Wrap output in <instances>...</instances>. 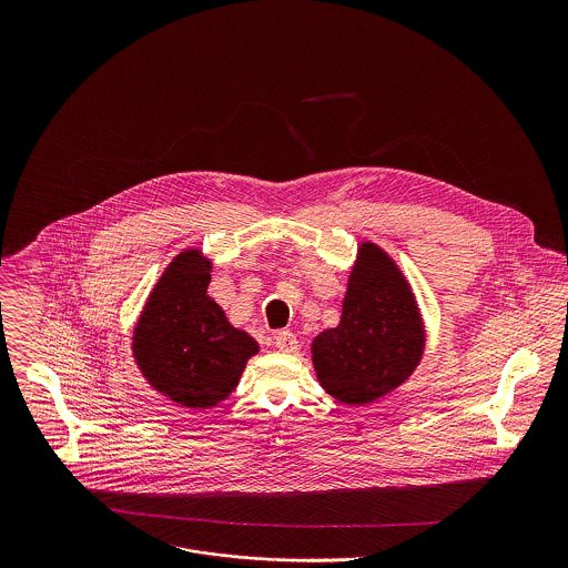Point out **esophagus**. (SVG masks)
Masks as SVG:
<instances>
[{
  "instance_id": "1",
  "label": "esophagus",
  "mask_w": 568,
  "mask_h": 568,
  "mask_svg": "<svg viewBox=\"0 0 568 568\" xmlns=\"http://www.w3.org/2000/svg\"><path fill=\"white\" fill-rule=\"evenodd\" d=\"M275 347L280 352H295L300 347V341H297V336L291 329H282L275 336Z\"/></svg>"
}]
</instances>
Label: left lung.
I'll return each mask as SVG.
<instances>
[{
	"label": "left lung",
	"instance_id": "8db88e82",
	"mask_svg": "<svg viewBox=\"0 0 568 568\" xmlns=\"http://www.w3.org/2000/svg\"><path fill=\"white\" fill-rule=\"evenodd\" d=\"M426 329L415 293L396 260L358 244L341 322L313 338V367L325 394L365 406L398 389L424 356Z\"/></svg>",
	"mask_w": 568,
	"mask_h": 568
}]
</instances>
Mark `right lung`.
<instances>
[{"label":"right lung","instance_id":"obj_1","mask_svg":"<svg viewBox=\"0 0 568 568\" xmlns=\"http://www.w3.org/2000/svg\"><path fill=\"white\" fill-rule=\"evenodd\" d=\"M212 260L183 248L165 266L133 327V358L149 385L176 405L203 410L223 403L243 376L257 341L230 324L207 295Z\"/></svg>","mask_w":568,"mask_h":568}]
</instances>
